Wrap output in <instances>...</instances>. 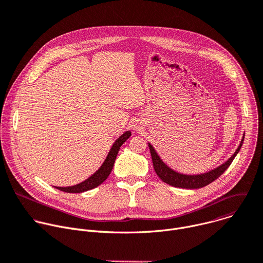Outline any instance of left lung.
I'll list each match as a JSON object with an SVG mask.
<instances>
[{
  "mask_svg": "<svg viewBox=\"0 0 263 263\" xmlns=\"http://www.w3.org/2000/svg\"><path fill=\"white\" fill-rule=\"evenodd\" d=\"M243 139H245V134L241 139V142L239 147L237 148L236 152L231 156L229 160H227L224 163L219 165L218 168L214 169L208 173L204 174H199V175H183L179 174L172 169H170L168 165L164 164L162 160L159 158L157 153L155 152L154 148L149 144V149L151 152L152 156V161H153V166L156 174L158 177L165 183H168L170 185L176 186V187H182V189H199L202 186H205L213 182L215 179H217L221 174L224 173V171L229 168L230 164L232 163L233 159L235 156L239 152L242 144H243Z\"/></svg>",
  "mask_w": 263,
  "mask_h": 263,
  "instance_id": "8db88e82",
  "label": "left lung"
}]
</instances>
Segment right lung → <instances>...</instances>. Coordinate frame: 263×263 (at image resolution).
I'll return each instance as SVG.
<instances>
[{
	"instance_id": "right-lung-1",
	"label": "right lung",
	"mask_w": 263,
	"mask_h": 263,
	"mask_svg": "<svg viewBox=\"0 0 263 263\" xmlns=\"http://www.w3.org/2000/svg\"><path fill=\"white\" fill-rule=\"evenodd\" d=\"M131 136V132L127 131L125 132L121 137H118L116 139V141L113 144L106 160L104 161V163L102 164L101 168L95 172L92 176H90L87 180L77 184V185H72V186H66V187H62V186H55L58 190L63 191V192L66 193H82L85 192V191L88 190H92L94 187L99 186L101 183H103L109 176V174L112 171V168L114 165V161L115 158L117 156V153L119 151V148L122 147V145L124 142Z\"/></svg>"
}]
</instances>
